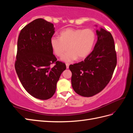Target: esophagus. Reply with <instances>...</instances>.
Returning a JSON list of instances; mask_svg holds the SVG:
<instances>
[{"label": "esophagus", "mask_w": 133, "mask_h": 133, "mask_svg": "<svg viewBox=\"0 0 133 133\" xmlns=\"http://www.w3.org/2000/svg\"><path fill=\"white\" fill-rule=\"evenodd\" d=\"M66 68H67V69H69V65H70V64L68 63H66Z\"/></svg>", "instance_id": "obj_1"}]
</instances>
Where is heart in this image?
<instances>
[{
  "label": "heart",
  "mask_w": 133,
  "mask_h": 133,
  "mask_svg": "<svg viewBox=\"0 0 133 133\" xmlns=\"http://www.w3.org/2000/svg\"><path fill=\"white\" fill-rule=\"evenodd\" d=\"M96 36L91 29L67 28L61 31L59 37L53 36L50 39V45L55 54L61 57L67 50L69 51L62 58V60L71 62L86 58L94 46Z\"/></svg>",
  "instance_id": "1"
}]
</instances>
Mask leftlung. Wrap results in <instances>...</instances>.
<instances>
[{"instance_id": "8db88e82", "label": "left lung", "mask_w": 133, "mask_h": 133, "mask_svg": "<svg viewBox=\"0 0 133 133\" xmlns=\"http://www.w3.org/2000/svg\"><path fill=\"white\" fill-rule=\"evenodd\" d=\"M98 40L84 61L70 65L71 84L78 94L90 97L101 92L111 80L117 65V54L111 33L96 30Z\"/></svg>"}]
</instances>
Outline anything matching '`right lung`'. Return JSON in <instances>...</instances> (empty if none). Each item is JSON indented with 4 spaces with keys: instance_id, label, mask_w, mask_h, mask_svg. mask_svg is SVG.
I'll return each mask as SVG.
<instances>
[{
    "instance_id": "1",
    "label": "right lung",
    "mask_w": 133,
    "mask_h": 133,
    "mask_svg": "<svg viewBox=\"0 0 133 133\" xmlns=\"http://www.w3.org/2000/svg\"><path fill=\"white\" fill-rule=\"evenodd\" d=\"M54 24L42 18L26 25L19 34L15 68L25 90L42 100L51 98L66 64L57 61L50 45ZM55 63L51 68L50 65Z\"/></svg>"
}]
</instances>
